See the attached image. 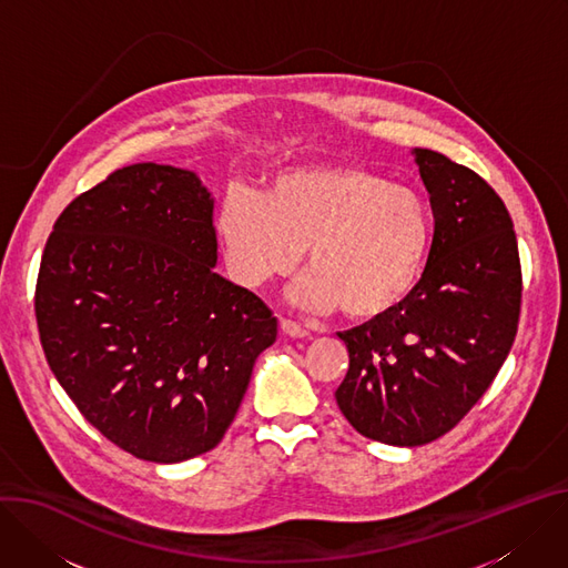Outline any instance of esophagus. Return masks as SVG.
Here are the masks:
<instances>
[{"label": "esophagus", "mask_w": 568, "mask_h": 568, "mask_svg": "<svg viewBox=\"0 0 568 568\" xmlns=\"http://www.w3.org/2000/svg\"><path fill=\"white\" fill-rule=\"evenodd\" d=\"M281 331L290 337H307V331L301 324L292 322V320H281Z\"/></svg>", "instance_id": "esophagus-1"}]
</instances>
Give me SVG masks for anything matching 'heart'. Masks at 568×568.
Masks as SVG:
<instances>
[{
    "instance_id": "heart-1",
    "label": "heart",
    "mask_w": 568,
    "mask_h": 568,
    "mask_svg": "<svg viewBox=\"0 0 568 568\" xmlns=\"http://www.w3.org/2000/svg\"><path fill=\"white\" fill-rule=\"evenodd\" d=\"M229 272L242 287L285 276L305 248L294 301L348 320H378L419 285L433 248V211L407 185L348 163L272 174L257 196L233 185L217 211Z\"/></svg>"
}]
</instances>
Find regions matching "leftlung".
I'll return each mask as SVG.
<instances>
[{
    "mask_svg": "<svg viewBox=\"0 0 568 568\" xmlns=\"http://www.w3.org/2000/svg\"><path fill=\"white\" fill-rule=\"evenodd\" d=\"M435 215L419 285L392 313L337 333L348 372L335 392L369 439L422 446L455 428L517 337L521 263L503 199L474 170L415 149Z\"/></svg>",
    "mask_w": 568,
    "mask_h": 568,
    "instance_id": "left-lung-1",
    "label": "left lung"
}]
</instances>
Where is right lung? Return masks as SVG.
<instances>
[{
  "instance_id": "1",
  "label": "right lung",
  "mask_w": 568,
  "mask_h": 568,
  "mask_svg": "<svg viewBox=\"0 0 568 568\" xmlns=\"http://www.w3.org/2000/svg\"><path fill=\"white\" fill-rule=\"evenodd\" d=\"M213 196L190 170L138 163L79 194L36 283L49 369L122 450L174 464L215 448L278 322L215 272Z\"/></svg>"
}]
</instances>
